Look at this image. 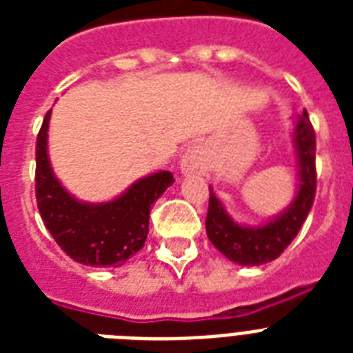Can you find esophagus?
<instances>
[{
    "mask_svg": "<svg viewBox=\"0 0 353 353\" xmlns=\"http://www.w3.org/2000/svg\"><path fill=\"white\" fill-rule=\"evenodd\" d=\"M181 170L185 174H205L207 172V159L203 150L199 146H190L181 159Z\"/></svg>",
    "mask_w": 353,
    "mask_h": 353,
    "instance_id": "esophagus-1",
    "label": "esophagus"
}]
</instances>
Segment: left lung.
Masks as SVG:
<instances>
[{"mask_svg":"<svg viewBox=\"0 0 353 353\" xmlns=\"http://www.w3.org/2000/svg\"><path fill=\"white\" fill-rule=\"evenodd\" d=\"M295 146L299 166H301V188L295 201L276 220L268 225L249 229L238 225L229 218L220 199L210 192L209 210H207V236L212 245L225 254L229 260L240 265H262L279 258L293 238L299 234L302 223L312 210L315 190H317V168H315V130H313L307 112L301 115L295 130Z\"/></svg>","mask_w":353,"mask_h":353,"instance_id":"left-lung-1","label":"left lung"}]
</instances>
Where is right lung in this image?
<instances>
[{"label":"right lung","mask_w":353,"mask_h":353,"mask_svg":"<svg viewBox=\"0 0 353 353\" xmlns=\"http://www.w3.org/2000/svg\"><path fill=\"white\" fill-rule=\"evenodd\" d=\"M46 113L36 137V203L47 231L74 262L95 268L122 265L143 249L150 209L174 183L170 172H157L130 187L110 203L90 205L69 196L52 174L47 157Z\"/></svg>","instance_id":"add662e5"}]
</instances>
